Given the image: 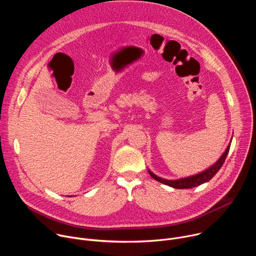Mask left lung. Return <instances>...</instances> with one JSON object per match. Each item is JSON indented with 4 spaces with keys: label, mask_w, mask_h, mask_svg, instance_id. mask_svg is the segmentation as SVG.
<instances>
[{
    "label": "left lung",
    "mask_w": 256,
    "mask_h": 256,
    "mask_svg": "<svg viewBox=\"0 0 256 256\" xmlns=\"http://www.w3.org/2000/svg\"><path fill=\"white\" fill-rule=\"evenodd\" d=\"M231 144V142H230ZM228 144V147L226 149V151L223 153V155L220 157V159H218L214 165H212L210 167H208V169H206L204 171L200 172V173H198V174H194L192 176H188V177H184V178H179V179H174V180H169V179H164V178H161L159 176H157L156 174H154L152 171L148 170L149 171V174L157 181L161 182V184H166L168 186H171L173 188H178V190H184V188H196V186H198L202 184H206V182H208V180H210L216 174V172L221 169V167L223 166L225 160H226V157L229 153V150H230V146L231 144Z\"/></svg>",
    "instance_id": "obj_1"
}]
</instances>
